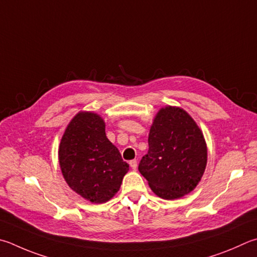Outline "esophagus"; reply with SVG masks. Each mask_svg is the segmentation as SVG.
Here are the masks:
<instances>
[{
	"instance_id": "obj_1",
	"label": "esophagus",
	"mask_w": 257,
	"mask_h": 257,
	"mask_svg": "<svg viewBox=\"0 0 257 257\" xmlns=\"http://www.w3.org/2000/svg\"><path fill=\"white\" fill-rule=\"evenodd\" d=\"M129 164H130V166H132V169H133V170H136V169H137L138 163H137V161H136V160H132V161L129 162Z\"/></svg>"
}]
</instances>
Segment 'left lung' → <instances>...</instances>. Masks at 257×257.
I'll use <instances>...</instances> for the list:
<instances>
[{"label":"left lung","instance_id":"obj_1","mask_svg":"<svg viewBox=\"0 0 257 257\" xmlns=\"http://www.w3.org/2000/svg\"><path fill=\"white\" fill-rule=\"evenodd\" d=\"M148 152L138 170L153 192L166 200L190 193L207 165V146L194 120L180 108L160 110L149 132Z\"/></svg>","mask_w":257,"mask_h":257}]
</instances>
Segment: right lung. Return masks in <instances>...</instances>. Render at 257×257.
Masks as SVG:
<instances>
[{"label": "right lung", "mask_w": 257, "mask_h": 257, "mask_svg": "<svg viewBox=\"0 0 257 257\" xmlns=\"http://www.w3.org/2000/svg\"><path fill=\"white\" fill-rule=\"evenodd\" d=\"M58 156L67 184L94 203L112 198L129 170L118 148L106 138L104 121L93 112L74 116L65 130Z\"/></svg>", "instance_id": "obj_1"}]
</instances>
